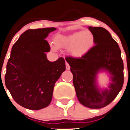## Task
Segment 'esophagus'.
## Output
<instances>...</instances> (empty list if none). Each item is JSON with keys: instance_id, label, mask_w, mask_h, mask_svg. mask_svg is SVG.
Returning <instances> with one entry per match:
<instances>
[{"instance_id": "obj_1", "label": "esophagus", "mask_w": 130, "mask_h": 130, "mask_svg": "<svg viewBox=\"0 0 130 130\" xmlns=\"http://www.w3.org/2000/svg\"><path fill=\"white\" fill-rule=\"evenodd\" d=\"M65 65H66V69H67V70H70V65H69V64L67 62H66V63H65Z\"/></svg>"}]
</instances>
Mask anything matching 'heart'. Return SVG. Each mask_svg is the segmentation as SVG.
<instances>
[{
  "label": "heart",
  "instance_id": "b5f03b06",
  "mask_svg": "<svg viewBox=\"0 0 130 130\" xmlns=\"http://www.w3.org/2000/svg\"><path fill=\"white\" fill-rule=\"evenodd\" d=\"M94 38L89 30H85L75 32L70 36H58L55 39L57 47L69 48V51L74 56H81L91 47Z\"/></svg>",
  "mask_w": 130,
  "mask_h": 130
}]
</instances>
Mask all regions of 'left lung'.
<instances>
[{"mask_svg": "<svg viewBox=\"0 0 130 130\" xmlns=\"http://www.w3.org/2000/svg\"><path fill=\"white\" fill-rule=\"evenodd\" d=\"M94 38V46L80 57L67 56L70 66L73 84L81 104L91 109H101L115 99L124 83V65L121 50L109 31L102 27L88 26ZM101 70L110 74L111 83L104 90L95 84L96 74Z\"/></svg>", "mask_w": 130, "mask_h": 130, "instance_id": "1", "label": "left lung"}]
</instances>
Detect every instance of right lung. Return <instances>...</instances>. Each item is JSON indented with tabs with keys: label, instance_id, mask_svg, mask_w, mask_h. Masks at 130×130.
Listing matches in <instances>:
<instances>
[{
	"label": "right lung",
	"instance_id": "obj_1",
	"mask_svg": "<svg viewBox=\"0 0 130 130\" xmlns=\"http://www.w3.org/2000/svg\"><path fill=\"white\" fill-rule=\"evenodd\" d=\"M54 27L30 29L20 36L11 50L5 84L17 104L30 110L50 105L55 83L65 70L63 58L51 62L50 46L45 39Z\"/></svg>",
	"mask_w": 130,
	"mask_h": 130
}]
</instances>
